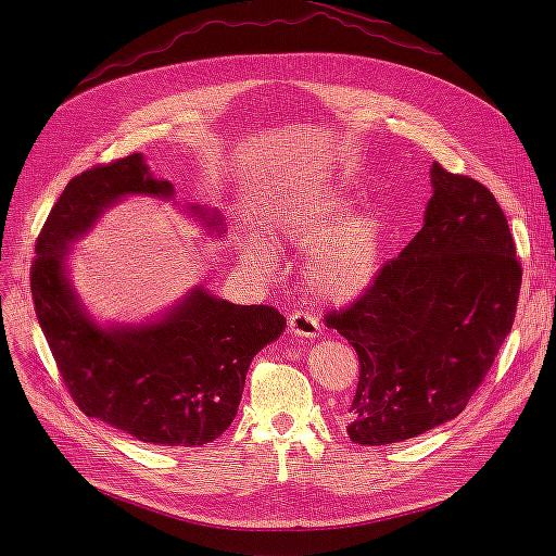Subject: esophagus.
I'll return each instance as SVG.
<instances>
[{
    "label": "esophagus",
    "mask_w": 556,
    "mask_h": 556,
    "mask_svg": "<svg viewBox=\"0 0 556 556\" xmlns=\"http://www.w3.org/2000/svg\"><path fill=\"white\" fill-rule=\"evenodd\" d=\"M288 331L298 338H315L319 336V323L315 315L300 308L288 315Z\"/></svg>",
    "instance_id": "34e87169"
}]
</instances>
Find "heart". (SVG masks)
I'll return each mask as SVG.
<instances>
[{
    "instance_id": "b5f03b06",
    "label": "heart",
    "mask_w": 556,
    "mask_h": 556,
    "mask_svg": "<svg viewBox=\"0 0 556 556\" xmlns=\"http://www.w3.org/2000/svg\"><path fill=\"white\" fill-rule=\"evenodd\" d=\"M349 214V202L325 195L302 204L279 223V233L300 250H311L304 286L315 300L346 302L374 281L381 256V225L374 216H358L339 225ZM252 248V256H261Z\"/></svg>"
}]
</instances>
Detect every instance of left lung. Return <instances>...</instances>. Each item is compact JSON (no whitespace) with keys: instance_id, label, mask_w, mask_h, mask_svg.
Returning a JSON list of instances; mask_svg holds the SVG:
<instances>
[{"instance_id":"obj_1","label":"left lung","mask_w":556,"mask_h":556,"mask_svg":"<svg viewBox=\"0 0 556 556\" xmlns=\"http://www.w3.org/2000/svg\"><path fill=\"white\" fill-rule=\"evenodd\" d=\"M424 227L325 325L356 349L344 421L352 442L388 446L455 419L511 331L522 281L498 200L432 164Z\"/></svg>"}]
</instances>
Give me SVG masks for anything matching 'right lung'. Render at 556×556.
<instances>
[{"label":"right lung","mask_w":556,"mask_h":556,"mask_svg":"<svg viewBox=\"0 0 556 556\" xmlns=\"http://www.w3.org/2000/svg\"><path fill=\"white\" fill-rule=\"evenodd\" d=\"M126 193L168 198L173 187L155 180L132 153L83 170L55 200L31 263L38 323L67 392L87 417L146 444H210L237 417L248 367L283 333L286 319L273 306L231 304L198 288L162 323L97 327L80 311L63 261L67 243Z\"/></svg>","instance_id":"obj_1"}]
</instances>
